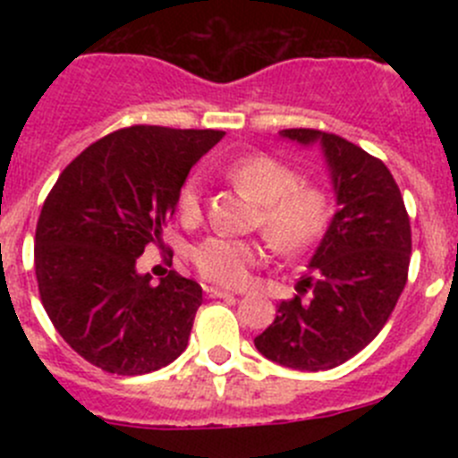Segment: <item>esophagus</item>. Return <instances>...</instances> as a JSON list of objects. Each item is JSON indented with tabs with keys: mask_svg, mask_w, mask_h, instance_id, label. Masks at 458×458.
<instances>
[{
	"mask_svg": "<svg viewBox=\"0 0 458 458\" xmlns=\"http://www.w3.org/2000/svg\"><path fill=\"white\" fill-rule=\"evenodd\" d=\"M206 294L212 299H228V297H234V293H230V290H224V288H215V285H206Z\"/></svg>",
	"mask_w": 458,
	"mask_h": 458,
	"instance_id": "obj_1",
	"label": "esophagus"
}]
</instances>
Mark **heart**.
<instances>
[{"label": "heart", "instance_id": "obj_1", "mask_svg": "<svg viewBox=\"0 0 458 458\" xmlns=\"http://www.w3.org/2000/svg\"><path fill=\"white\" fill-rule=\"evenodd\" d=\"M225 177L259 203L257 225L279 252L306 250L317 242L330 219V199L317 186L301 183L293 165L270 155H248L225 168ZM203 182L192 174L179 188L177 208L186 221L201 215ZM263 259L259 242L233 237H208L192 248V261L206 279L224 285H243Z\"/></svg>", "mask_w": 458, "mask_h": 458}]
</instances>
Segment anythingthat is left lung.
Returning a JSON list of instances; mask_svg holds the SVG:
<instances>
[{
    "label": "left lung",
    "instance_id": "left-lung-1",
    "mask_svg": "<svg viewBox=\"0 0 458 458\" xmlns=\"http://www.w3.org/2000/svg\"><path fill=\"white\" fill-rule=\"evenodd\" d=\"M279 135L321 146L336 212L308 261L310 275L299 294L279 303V315L255 345L279 366L330 370L361 352L394 310L408 281L410 216L390 170L363 148L312 128Z\"/></svg>",
    "mask_w": 458,
    "mask_h": 458
}]
</instances>
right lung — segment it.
<instances>
[{"label": "right lung", "mask_w": 458, "mask_h": 458, "mask_svg": "<svg viewBox=\"0 0 458 458\" xmlns=\"http://www.w3.org/2000/svg\"><path fill=\"white\" fill-rule=\"evenodd\" d=\"M224 131L131 126L88 146L59 174L35 230V275L50 321L88 363L155 372L186 350L201 285L137 270L177 208L192 165Z\"/></svg>", "instance_id": "obj_1"}]
</instances>
